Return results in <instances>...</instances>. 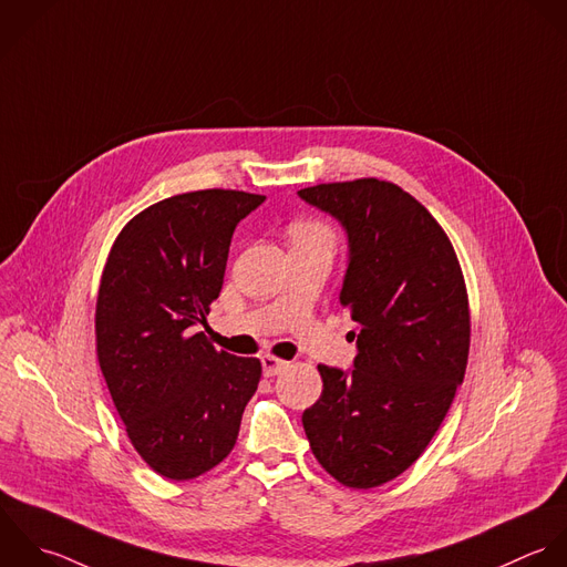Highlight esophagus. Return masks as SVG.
I'll use <instances>...</instances> for the list:
<instances>
[{"instance_id":"esophagus-1","label":"esophagus","mask_w":567,"mask_h":567,"mask_svg":"<svg viewBox=\"0 0 567 567\" xmlns=\"http://www.w3.org/2000/svg\"><path fill=\"white\" fill-rule=\"evenodd\" d=\"M260 362H262V373H265V378H274V375H278L282 369L289 367V362L278 360V358H274V355H265Z\"/></svg>"}]
</instances>
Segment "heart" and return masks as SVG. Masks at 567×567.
<instances>
[{
  "label": "heart",
  "mask_w": 567,
  "mask_h": 567,
  "mask_svg": "<svg viewBox=\"0 0 567 567\" xmlns=\"http://www.w3.org/2000/svg\"><path fill=\"white\" fill-rule=\"evenodd\" d=\"M291 238H293V245H309V243L329 245L331 243V231L322 223L302 220V223H296L291 227Z\"/></svg>",
  "instance_id": "b5f03b06"
}]
</instances>
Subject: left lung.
Here are the masks:
<instances>
[{
  "label": "left lung",
  "mask_w": 567,
  "mask_h": 567,
  "mask_svg": "<svg viewBox=\"0 0 567 567\" xmlns=\"http://www.w3.org/2000/svg\"><path fill=\"white\" fill-rule=\"evenodd\" d=\"M298 196L347 231L340 305L358 322L353 369L318 367L322 395L302 413V426L322 468L367 491L424 453L464 382L466 285L449 236L402 187L358 178Z\"/></svg>",
  "instance_id": "obj_1"
}]
</instances>
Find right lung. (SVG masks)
Listing matches in <instances>:
<instances>
[{
	"mask_svg": "<svg viewBox=\"0 0 567 567\" xmlns=\"http://www.w3.org/2000/svg\"><path fill=\"white\" fill-rule=\"evenodd\" d=\"M262 200L234 189L165 198L123 227L101 276V373L136 453L174 482L231 453L260 382L256 358L216 351L196 329L223 289L236 225Z\"/></svg>",
	"mask_w": 567,
	"mask_h": 567,
	"instance_id": "right-lung-1",
	"label": "right lung"
}]
</instances>
